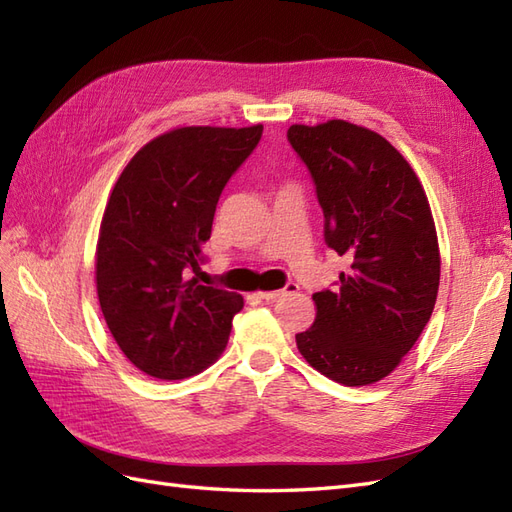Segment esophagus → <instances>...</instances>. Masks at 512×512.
Wrapping results in <instances>:
<instances>
[{"label":"esophagus","mask_w":512,"mask_h":512,"mask_svg":"<svg viewBox=\"0 0 512 512\" xmlns=\"http://www.w3.org/2000/svg\"><path fill=\"white\" fill-rule=\"evenodd\" d=\"M296 290H298L296 283H287L283 290H266V292H257V294H259V298H264V300H274V298H279L283 294H292Z\"/></svg>","instance_id":"34e87169"}]
</instances>
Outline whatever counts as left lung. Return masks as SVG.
Instances as JSON below:
<instances>
[{"label": "left lung", "instance_id": "8db88e82", "mask_svg": "<svg viewBox=\"0 0 512 512\" xmlns=\"http://www.w3.org/2000/svg\"><path fill=\"white\" fill-rule=\"evenodd\" d=\"M311 170L324 240L348 272L313 294L316 320L296 335L313 370L346 387L383 381L398 368L437 303L441 255L422 181L376 131L333 119L287 129Z\"/></svg>", "mask_w": 512, "mask_h": 512}]
</instances>
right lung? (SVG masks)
Instances as JSON below:
<instances>
[{
    "mask_svg": "<svg viewBox=\"0 0 512 512\" xmlns=\"http://www.w3.org/2000/svg\"><path fill=\"white\" fill-rule=\"evenodd\" d=\"M251 127H175L131 157L101 218L95 281L123 355L162 381L207 370L244 298L199 285L218 196L261 138Z\"/></svg>",
    "mask_w": 512,
    "mask_h": 512,
    "instance_id": "1",
    "label": "right lung"
}]
</instances>
